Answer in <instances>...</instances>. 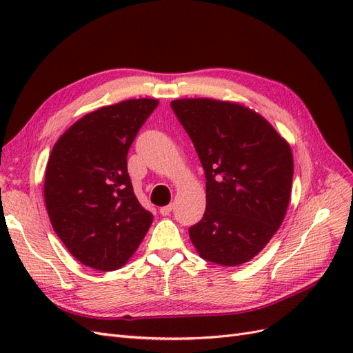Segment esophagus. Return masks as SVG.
<instances>
[{
  "label": "esophagus",
  "instance_id": "obj_1",
  "mask_svg": "<svg viewBox=\"0 0 353 353\" xmlns=\"http://www.w3.org/2000/svg\"><path fill=\"white\" fill-rule=\"evenodd\" d=\"M170 212H172V205H168V206H163V208H160V215H163V216H168Z\"/></svg>",
  "mask_w": 353,
  "mask_h": 353
}]
</instances>
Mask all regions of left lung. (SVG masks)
Wrapping results in <instances>:
<instances>
[{
	"mask_svg": "<svg viewBox=\"0 0 353 353\" xmlns=\"http://www.w3.org/2000/svg\"><path fill=\"white\" fill-rule=\"evenodd\" d=\"M170 105L206 175V210L188 230L191 243L209 262H249L284 221L293 181L290 144L239 103L181 99Z\"/></svg>",
	"mask_w": 353,
	"mask_h": 353,
	"instance_id": "8db88e82",
	"label": "left lung"
}]
</instances>
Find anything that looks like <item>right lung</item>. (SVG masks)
I'll return each instance as SVG.
<instances>
[{
	"label": "right lung",
	"mask_w": 353,
	"mask_h": 353,
	"mask_svg": "<svg viewBox=\"0 0 353 353\" xmlns=\"http://www.w3.org/2000/svg\"><path fill=\"white\" fill-rule=\"evenodd\" d=\"M156 99H132L82 116L51 150L44 200L51 225L81 263L119 270L145 237L153 215L134 194L126 156Z\"/></svg>",
	"instance_id": "1"
}]
</instances>
